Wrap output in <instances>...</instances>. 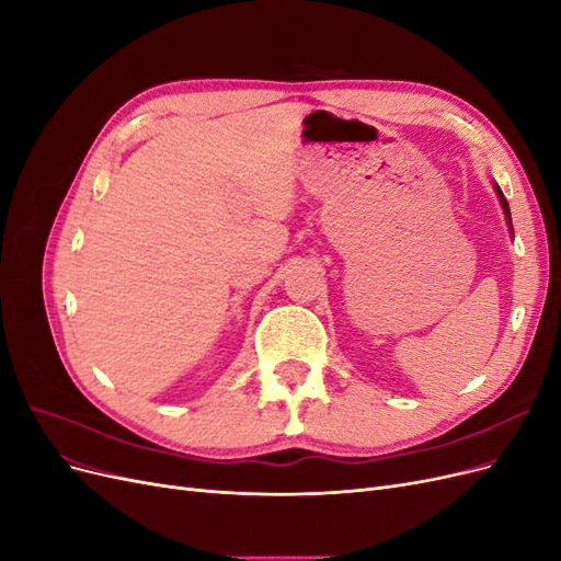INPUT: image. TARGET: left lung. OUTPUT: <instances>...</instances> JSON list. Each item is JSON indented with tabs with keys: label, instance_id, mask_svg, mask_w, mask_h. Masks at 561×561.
<instances>
[{
	"label": "left lung",
	"instance_id": "1",
	"mask_svg": "<svg viewBox=\"0 0 561 561\" xmlns=\"http://www.w3.org/2000/svg\"><path fill=\"white\" fill-rule=\"evenodd\" d=\"M494 190H496V196H499V201H501V208H503V215H505V222H507V227H511V233H513V217H511V208H507V201H505V196H503V192H501V186H499V184H494Z\"/></svg>",
	"mask_w": 561,
	"mask_h": 561
}]
</instances>
